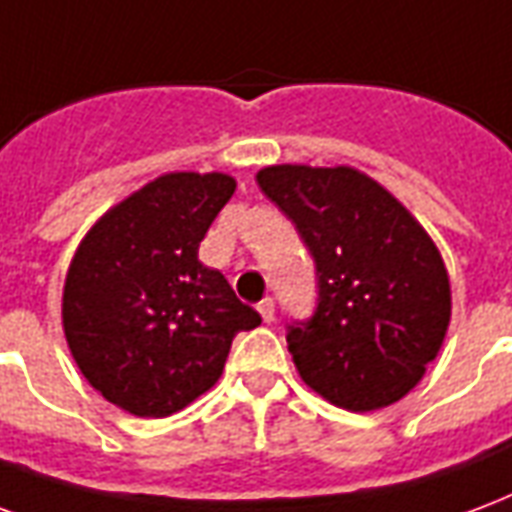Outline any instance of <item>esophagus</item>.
<instances>
[{
	"label": "esophagus",
	"instance_id": "esophagus-1",
	"mask_svg": "<svg viewBox=\"0 0 512 512\" xmlns=\"http://www.w3.org/2000/svg\"><path fill=\"white\" fill-rule=\"evenodd\" d=\"M256 308H259L261 319H264V322H267V324L275 322V302H272L270 297H264V300H261Z\"/></svg>",
	"mask_w": 512,
	"mask_h": 512
}]
</instances>
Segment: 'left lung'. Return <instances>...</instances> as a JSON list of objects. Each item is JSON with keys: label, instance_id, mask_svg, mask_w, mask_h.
<instances>
[{"label": "left lung", "instance_id": "left-lung-1", "mask_svg": "<svg viewBox=\"0 0 512 512\" xmlns=\"http://www.w3.org/2000/svg\"><path fill=\"white\" fill-rule=\"evenodd\" d=\"M256 182L316 267V308L286 327L305 384L352 412L404 398L450 324V283L431 237L382 185L346 166H270Z\"/></svg>", "mask_w": 512, "mask_h": 512}]
</instances>
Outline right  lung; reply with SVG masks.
I'll list each match as a JSON object with an SVG mask.
<instances>
[{"label":"right lung","mask_w":512,"mask_h":512,"mask_svg":"<svg viewBox=\"0 0 512 512\" xmlns=\"http://www.w3.org/2000/svg\"><path fill=\"white\" fill-rule=\"evenodd\" d=\"M226 174H166L92 226L65 281L67 346L106 401L169 417L223 374L237 333L261 316L199 242L234 193Z\"/></svg>","instance_id":"obj_1"}]
</instances>
